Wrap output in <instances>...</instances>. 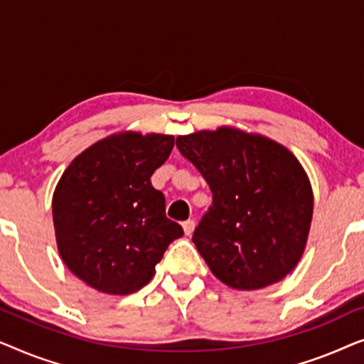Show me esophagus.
<instances>
[{
	"label": "esophagus",
	"mask_w": 364,
	"mask_h": 364,
	"mask_svg": "<svg viewBox=\"0 0 364 364\" xmlns=\"http://www.w3.org/2000/svg\"><path fill=\"white\" fill-rule=\"evenodd\" d=\"M182 228H183V233H186V235H191V233L193 232V228H196V222H193V220L183 222Z\"/></svg>",
	"instance_id": "esophagus-1"
}]
</instances>
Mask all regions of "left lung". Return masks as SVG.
Returning <instances> with one entry per match:
<instances>
[{
    "label": "left lung",
    "instance_id": "obj_1",
    "mask_svg": "<svg viewBox=\"0 0 364 364\" xmlns=\"http://www.w3.org/2000/svg\"><path fill=\"white\" fill-rule=\"evenodd\" d=\"M213 200L192 242L227 287L260 290L285 278L305 252L313 188L300 161L262 134L232 126L177 137Z\"/></svg>",
    "mask_w": 364,
    "mask_h": 364
}]
</instances>
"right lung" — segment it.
<instances>
[{
  "label": "right lung",
  "mask_w": 364,
  "mask_h": 364,
  "mask_svg": "<svg viewBox=\"0 0 364 364\" xmlns=\"http://www.w3.org/2000/svg\"><path fill=\"white\" fill-rule=\"evenodd\" d=\"M172 149L167 134H111L74 157L59 178L53 193L58 250L86 285L107 295L141 290L168 243L183 235L151 183Z\"/></svg>",
  "instance_id": "obj_1"
}]
</instances>
